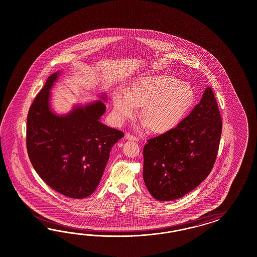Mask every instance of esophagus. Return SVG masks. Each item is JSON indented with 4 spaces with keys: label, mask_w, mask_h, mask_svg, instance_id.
<instances>
[{
    "label": "esophagus",
    "mask_w": 257,
    "mask_h": 257,
    "mask_svg": "<svg viewBox=\"0 0 257 257\" xmlns=\"http://www.w3.org/2000/svg\"><path fill=\"white\" fill-rule=\"evenodd\" d=\"M125 139L128 140H134V141H138V140H139L136 136H134V135L130 134V133H127V134L125 135Z\"/></svg>",
    "instance_id": "obj_1"
}]
</instances>
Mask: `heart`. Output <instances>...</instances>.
<instances>
[{
  "label": "heart",
  "mask_w": 257,
  "mask_h": 257,
  "mask_svg": "<svg viewBox=\"0 0 257 257\" xmlns=\"http://www.w3.org/2000/svg\"><path fill=\"white\" fill-rule=\"evenodd\" d=\"M194 90L187 82L168 75H154L136 81L128 93L116 91L113 95L117 121L122 122L142 106L145 119L140 126L149 125L155 132H166L179 123L194 101Z\"/></svg>",
  "instance_id": "1"
}]
</instances>
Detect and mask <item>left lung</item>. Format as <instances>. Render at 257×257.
<instances>
[{"label":"left lung","mask_w":257,"mask_h":257,"mask_svg":"<svg viewBox=\"0 0 257 257\" xmlns=\"http://www.w3.org/2000/svg\"><path fill=\"white\" fill-rule=\"evenodd\" d=\"M222 121L211 87L178 125L148 140L143 179L151 195L167 202L192 191L212 171Z\"/></svg>","instance_id":"left-lung-1"}]
</instances>
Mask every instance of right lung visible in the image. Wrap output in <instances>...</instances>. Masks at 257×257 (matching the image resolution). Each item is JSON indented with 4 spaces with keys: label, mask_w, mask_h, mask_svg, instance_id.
<instances>
[{
    "label": "right lung",
    "mask_w": 257,
    "mask_h": 257,
    "mask_svg": "<svg viewBox=\"0 0 257 257\" xmlns=\"http://www.w3.org/2000/svg\"><path fill=\"white\" fill-rule=\"evenodd\" d=\"M62 70L51 74L33 101L27 117L26 144L34 169L49 187L72 199H84L100 184L110 151L123 137L103 124L106 94L101 100L73 104L57 114L52 92Z\"/></svg>",
    "instance_id": "right-lung-1"
}]
</instances>
